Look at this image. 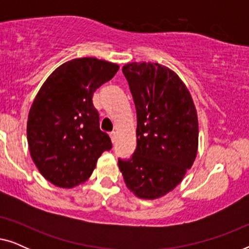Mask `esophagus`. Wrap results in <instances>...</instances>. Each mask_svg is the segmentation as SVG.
Returning a JSON list of instances; mask_svg holds the SVG:
<instances>
[{
	"label": "esophagus",
	"mask_w": 249,
	"mask_h": 249,
	"mask_svg": "<svg viewBox=\"0 0 249 249\" xmlns=\"http://www.w3.org/2000/svg\"><path fill=\"white\" fill-rule=\"evenodd\" d=\"M110 137H111V141H112V142H113V144H114V142H117V132H115V131L111 132V134H110Z\"/></svg>",
	"instance_id": "1"
}]
</instances>
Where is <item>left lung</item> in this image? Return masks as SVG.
Returning a JSON list of instances; mask_svg holds the SVG:
<instances>
[{
  "mask_svg": "<svg viewBox=\"0 0 249 249\" xmlns=\"http://www.w3.org/2000/svg\"><path fill=\"white\" fill-rule=\"evenodd\" d=\"M137 112V146L119 169L130 192L155 199L171 192L192 168L198 119L188 88L168 67L132 62L122 68Z\"/></svg>",
  "mask_w": 249,
  "mask_h": 249,
  "instance_id": "obj_1",
  "label": "left lung"
}]
</instances>
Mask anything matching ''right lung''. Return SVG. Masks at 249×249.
Here are the masks:
<instances>
[{"label":"right lung","instance_id":"add662e5","mask_svg":"<svg viewBox=\"0 0 249 249\" xmlns=\"http://www.w3.org/2000/svg\"><path fill=\"white\" fill-rule=\"evenodd\" d=\"M119 70L115 63L80 57L56 68L33 102L27 121L30 156L42 176L72 188L93 173L102 153L112 148L100 129L93 94Z\"/></svg>","mask_w":249,"mask_h":249}]
</instances>
